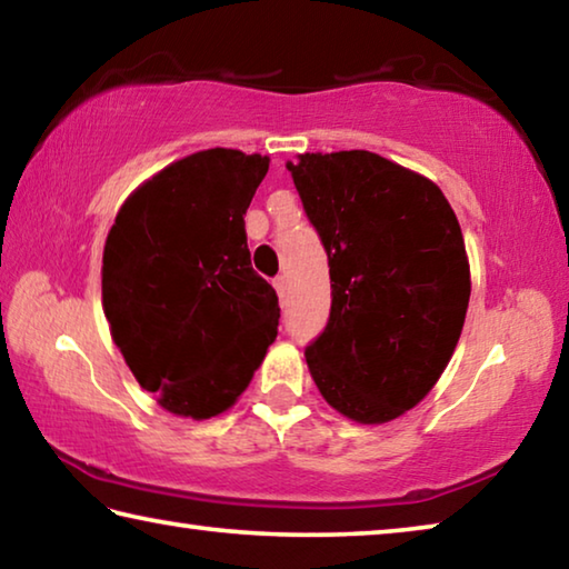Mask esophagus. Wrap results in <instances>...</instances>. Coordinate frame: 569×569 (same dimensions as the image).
I'll return each mask as SVG.
<instances>
[{"instance_id": "obj_1", "label": "esophagus", "mask_w": 569, "mask_h": 569, "mask_svg": "<svg viewBox=\"0 0 569 569\" xmlns=\"http://www.w3.org/2000/svg\"><path fill=\"white\" fill-rule=\"evenodd\" d=\"M273 286H276V291H278V298H281V303H286V298H288V278L286 276H278Z\"/></svg>"}]
</instances>
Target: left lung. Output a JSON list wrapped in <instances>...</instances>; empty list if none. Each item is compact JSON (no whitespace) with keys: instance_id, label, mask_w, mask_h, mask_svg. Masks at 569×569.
<instances>
[{"instance_id":"1","label":"left lung","mask_w":569,"mask_h":569,"mask_svg":"<svg viewBox=\"0 0 569 569\" xmlns=\"http://www.w3.org/2000/svg\"><path fill=\"white\" fill-rule=\"evenodd\" d=\"M286 168L331 276L308 371L351 421L399 419L435 389L465 326L471 281L455 210L437 182L369 150L306 152Z\"/></svg>"}]
</instances>
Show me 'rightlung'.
Wrapping results in <instances>:
<instances>
[{
	"label": "right lung",
	"mask_w": 569,
	"mask_h": 569,
	"mask_svg": "<svg viewBox=\"0 0 569 569\" xmlns=\"http://www.w3.org/2000/svg\"><path fill=\"white\" fill-rule=\"evenodd\" d=\"M266 156L210 148L134 188L102 253V308L132 377L176 417L233 407L276 341L278 296L243 216Z\"/></svg>",
	"instance_id": "1"
}]
</instances>
